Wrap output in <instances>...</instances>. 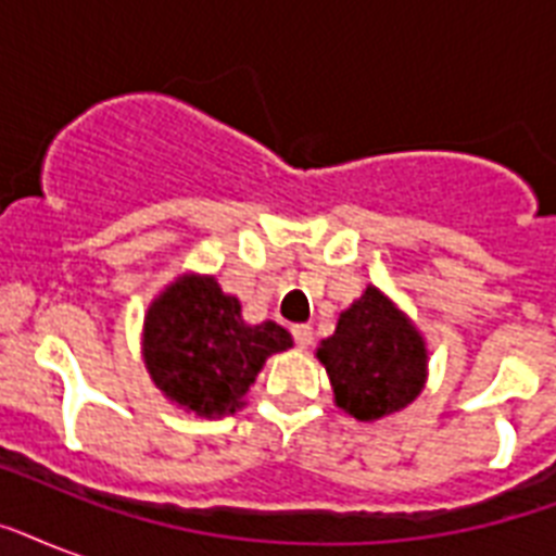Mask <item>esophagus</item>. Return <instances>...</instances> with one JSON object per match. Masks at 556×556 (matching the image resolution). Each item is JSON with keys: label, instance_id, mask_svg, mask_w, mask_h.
<instances>
[{"label": "esophagus", "instance_id": "1", "mask_svg": "<svg viewBox=\"0 0 556 556\" xmlns=\"http://www.w3.org/2000/svg\"><path fill=\"white\" fill-rule=\"evenodd\" d=\"M291 334H294V343L300 349L312 346V340H314V329H312V326H305V323H300V326H294V329H291Z\"/></svg>", "mask_w": 556, "mask_h": 556}]
</instances>
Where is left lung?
Returning a JSON list of instances; mask_svg holds the SVG:
<instances>
[{
  "instance_id": "8db88e82",
  "label": "left lung",
  "mask_w": 556,
  "mask_h": 556,
  "mask_svg": "<svg viewBox=\"0 0 556 556\" xmlns=\"http://www.w3.org/2000/svg\"><path fill=\"white\" fill-rule=\"evenodd\" d=\"M334 404L357 421H378L413 404L427 380L421 331L387 294L369 286L340 314L338 329L317 349Z\"/></svg>"
}]
</instances>
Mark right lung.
I'll return each mask as SVG.
<instances>
[{"mask_svg": "<svg viewBox=\"0 0 556 556\" xmlns=\"http://www.w3.org/2000/svg\"><path fill=\"white\" fill-rule=\"evenodd\" d=\"M294 346L277 323L248 326L239 300L216 277L185 274L143 317V364L164 395L187 413L222 418L242 406L270 355Z\"/></svg>", "mask_w": 556, "mask_h": 556, "instance_id": "right-lung-1", "label": "right lung"}]
</instances>
